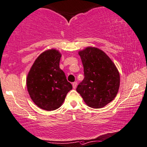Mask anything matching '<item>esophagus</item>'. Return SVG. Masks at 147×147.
Wrapping results in <instances>:
<instances>
[{
	"label": "esophagus",
	"instance_id": "obj_1",
	"mask_svg": "<svg viewBox=\"0 0 147 147\" xmlns=\"http://www.w3.org/2000/svg\"><path fill=\"white\" fill-rule=\"evenodd\" d=\"M77 86V82H74L72 83V87H73L74 89H76V87Z\"/></svg>",
	"mask_w": 147,
	"mask_h": 147
}]
</instances>
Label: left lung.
Here are the masks:
<instances>
[{
    "instance_id": "obj_1",
    "label": "left lung",
    "mask_w": 147,
    "mask_h": 147,
    "mask_svg": "<svg viewBox=\"0 0 147 147\" xmlns=\"http://www.w3.org/2000/svg\"><path fill=\"white\" fill-rule=\"evenodd\" d=\"M84 68V79L77 92L85 104L93 109L103 108L114 100L120 85V75L111 58L96 47L79 51Z\"/></svg>"
}]
</instances>
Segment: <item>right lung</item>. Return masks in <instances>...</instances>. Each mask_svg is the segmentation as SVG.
<instances>
[{"label":"right lung","instance_id":"right-lung-1","mask_svg":"<svg viewBox=\"0 0 147 147\" xmlns=\"http://www.w3.org/2000/svg\"><path fill=\"white\" fill-rule=\"evenodd\" d=\"M61 57L58 50H46L38 55L28 74L29 95L35 105L45 111L60 108L66 94L72 89L60 68Z\"/></svg>","mask_w":147,"mask_h":147}]
</instances>
